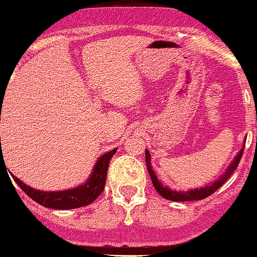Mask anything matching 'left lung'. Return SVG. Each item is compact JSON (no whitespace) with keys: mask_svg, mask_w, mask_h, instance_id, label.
Returning a JSON list of instances; mask_svg holds the SVG:
<instances>
[{"mask_svg":"<svg viewBox=\"0 0 257 257\" xmlns=\"http://www.w3.org/2000/svg\"><path fill=\"white\" fill-rule=\"evenodd\" d=\"M242 154H243V147L240 150V151H238V154L236 155L235 159H233V161L231 162L230 166L227 167V170L223 172V175H221L220 179L216 180V181L212 182L211 185H206L205 187H200V189L189 190V191H176V190H171L169 186H166V185H162L161 182L159 181V179H157V176H156V174L154 172V170H152L151 155H150L149 150H146V151H145V156H146L145 159H146V166H147V170H149L150 177H151L152 184H154L156 191L159 192V194L161 195L164 199L179 202V201H196V200H204V199H206L207 196H210V195L214 194L216 190L220 189V187L222 186L226 181H227L228 177H230L231 175L235 172V170L237 169L238 162H240L241 157H242Z\"/></svg>","mask_w":257,"mask_h":257,"instance_id":"obj_1","label":"left lung"}]
</instances>
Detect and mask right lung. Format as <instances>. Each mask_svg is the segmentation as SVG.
Instances as JSON below:
<instances>
[{
    "label": "right lung",
    "mask_w": 257,
    "mask_h": 257,
    "mask_svg": "<svg viewBox=\"0 0 257 257\" xmlns=\"http://www.w3.org/2000/svg\"><path fill=\"white\" fill-rule=\"evenodd\" d=\"M116 150H111L100 157L96 162L92 170V174L83 185L75 187V189L63 190V191H40V190L32 189L29 185L24 184L20 179L12 175L15 182L24 190L27 196L31 197L34 201L48 209L55 210H70L77 209V207L86 206L91 202L95 201L101 192L105 189L106 176H107L108 164L111 157L115 155ZM2 154V152H1ZM2 161V155H0V162Z\"/></svg>",
    "instance_id": "1"
}]
</instances>
